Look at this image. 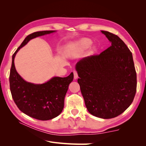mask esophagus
Here are the masks:
<instances>
[{"label":"esophagus","mask_w":146,"mask_h":146,"mask_svg":"<svg viewBox=\"0 0 146 146\" xmlns=\"http://www.w3.org/2000/svg\"><path fill=\"white\" fill-rule=\"evenodd\" d=\"M73 73H74V79H77L78 78V73H77L76 71H73Z\"/></svg>","instance_id":"esophagus-1"}]
</instances>
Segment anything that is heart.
<instances>
[{"label": "heart", "instance_id": "obj_1", "mask_svg": "<svg viewBox=\"0 0 146 146\" xmlns=\"http://www.w3.org/2000/svg\"><path fill=\"white\" fill-rule=\"evenodd\" d=\"M91 41L88 39H83L78 43V46L80 48L84 49L88 48L91 44Z\"/></svg>", "mask_w": 146, "mask_h": 146}]
</instances>
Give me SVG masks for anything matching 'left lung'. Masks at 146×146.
I'll return each instance as SVG.
<instances>
[{"mask_svg": "<svg viewBox=\"0 0 146 146\" xmlns=\"http://www.w3.org/2000/svg\"><path fill=\"white\" fill-rule=\"evenodd\" d=\"M101 32L111 45L100 54L82 58L76 69L88 111L108 119L122 113L132 103L137 75L132 54L124 42L113 33Z\"/></svg>", "mask_w": 146, "mask_h": 146, "instance_id": "left-lung-1", "label": "left lung"}]
</instances>
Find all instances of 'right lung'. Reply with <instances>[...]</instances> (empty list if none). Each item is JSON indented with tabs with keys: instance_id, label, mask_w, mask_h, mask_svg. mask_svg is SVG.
I'll list each match as a JSON object with an SVG mask.
<instances>
[{
	"instance_id": "right-lung-1",
	"label": "right lung",
	"mask_w": 146,
	"mask_h": 146,
	"mask_svg": "<svg viewBox=\"0 0 146 146\" xmlns=\"http://www.w3.org/2000/svg\"><path fill=\"white\" fill-rule=\"evenodd\" d=\"M53 32L54 31H43L27 36L12 55L9 75L12 97L19 109L40 120L52 119L61 113L68 86L73 80V73L64 78L54 77L43 84L35 85L26 82L19 75L15 68L14 58L17 51L31 39Z\"/></svg>"
}]
</instances>
